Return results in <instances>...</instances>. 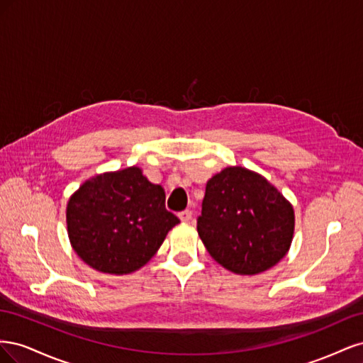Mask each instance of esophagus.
Returning <instances> with one entry per match:
<instances>
[{"label":"esophagus","instance_id":"obj_1","mask_svg":"<svg viewBox=\"0 0 363 363\" xmlns=\"http://www.w3.org/2000/svg\"><path fill=\"white\" fill-rule=\"evenodd\" d=\"M179 218L182 219L183 223H188V221H191V218H192V211H189V208H188V211H183V212H180V213H179Z\"/></svg>","mask_w":363,"mask_h":363}]
</instances>
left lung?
I'll return each instance as SVG.
<instances>
[{"mask_svg": "<svg viewBox=\"0 0 363 363\" xmlns=\"http://www.w3.org/2000/svg\"><path fill=\"white\" fill-rule=\"evenodd\" d=\"M196 230L219 265L252 276L269 269L288 252L294 208L262 175L230 167L207 182Z\"/></svg>", "mask_w": 363, "mask_h": 363, "instance_id": "8db88e82", "label": "left lung"}]
</instances>
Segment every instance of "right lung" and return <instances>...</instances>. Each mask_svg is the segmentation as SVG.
I'll return each instance as SVG.
<instances>
[{
  "instance_id": "right-lung-1",
  "label": "right lung",
  "mask_w": 363,
  "mask_h": 363,
  "mask_svg": "<svg viewBox=\"0 0 363 363\" xmlns=\"http://www.w3.org/2000/svg\"><path fill=\"white\" fill-rule=\"evenodd\" d=\"M180 219L164 207V191L131 167L87 180L68 203L71 245L87 265L128 274L156 255Z\"/></svg>"
}]
</instances>
